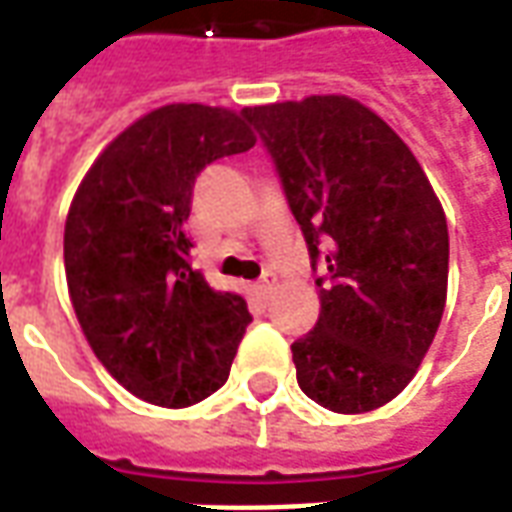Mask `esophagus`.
I'll list each match as a JSON object with an SVG mask.
<instances>
[{
    "mask_svg": "<svg viewBox=\"0 0 512 512\" xmlns=\"http://www.w3.org/2000/svg\"><path fill=\"white\" fill-rule=\"evenodd\" d=\"M274 285H276V274L266 271V274L260 276V282H257V290H260L263 295H268L271 290H274Z\"/></svg>",
    "mask_w": 512,
    "mask_h": 512,
    "instance_id": "esophagus-1",
    "label": "esophagus"
}]
</instances>
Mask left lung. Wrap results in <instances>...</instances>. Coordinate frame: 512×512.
I'll use <instances>...</instances> for the list:
<instances>
[{
    "mask_svg": "<svg viewBox=\"0 0 512 512\" xmlns=\"http://www.w3.org/2000/svg\"><path fill=\"white\" fill-rule=\"evenodd\" d=\"M309 246L320 317L293 342L320 407L377 410L418 372L445 312L448 222L407 143L344 94L244 108Z\"/></svg>",
    "mask_w": 512,
    "mask_h": 512,
    "instance_id": "8db88e82",
    "label": "left lung"
}]
</instances>
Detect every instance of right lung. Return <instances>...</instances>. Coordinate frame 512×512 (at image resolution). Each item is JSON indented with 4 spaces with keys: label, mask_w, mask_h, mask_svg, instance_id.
Returning <instances> with one entry per match:
<instances>
[{
    "label": "right lung",
    "mask_w": 512,
    "mask_h": 512,
    "mask_svg": "<svg viewBox=\"0 0 512 512\" xmlns=\"http://www.w3.org/2000/svg\"><path fill=\"white\" fill-rule=\"evenodd\" d=\"M255 146L241 113L176 102L146 113L94 162L64 225V271L94 355L138 399L198 404L227 382L252 314L208 287L184 233L214 160Z\"/></svg>",
    "instance_id": "right-lung-1"
}]
</instances>
